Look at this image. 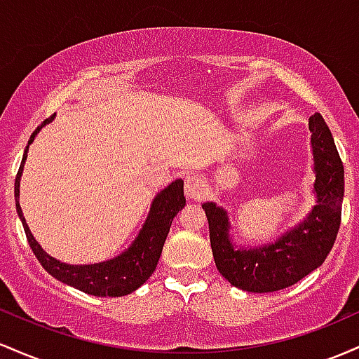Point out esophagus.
<instances>
[{"label": "esophagus", "instance_id": "34e87169", "mask_svg": "<svg viewBox=\"0 0 359 359\" xmlns=\"http://www.w3.org/2000/svg\"><path fill=\"white\" fill-rule=\"evenodd\" d=\"M184 193H187L188 198L191 200H200L201 196H203V180H201L196 172H188V175L184 176Z\"/></svg>", "mask_w": 359, "mask_h": 359}]
</instances>
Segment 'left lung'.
Wrapping results in <instances>:
<instances>
[{
	"instance_id": "1",
	"label": "left lung",
	"mask_w": 359,
	"mask_h": 359,
	"mask_svg": "<svg viewBox=\"0 0 359 359\" xmlns=\"http://www.w3.org/2000/svg\"><path fill=\"white\" fill-rule=\"evenodd\" d=\"M309 128L312 132L317 205L299 227L283 233L276 243L241 251L229 241L224 208L215 203L201 205L207 213L217 269L233 287L255 293L292 287L319 268L336 243L344 196V168L320 114L310 116Z\"/></svg>"
}]
</instances>
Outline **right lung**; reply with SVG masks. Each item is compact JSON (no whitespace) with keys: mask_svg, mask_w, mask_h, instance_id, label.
<instances>
[{"mask_svg":"<svg viewBox=\"0 0 359 359\" xmlns=\"http://www.w3.org/2000/svg\"><path fill=\"white\" fill-rule=\"evenodd\" d=\"M54 115L43 120L40 126L35 128L34 134L28 139L25 154H23L22 164L15 178V201H17V212L22 219L23 229H25V236L28 244H30L32 251L37 259L40 261L43 269L50 273L52 276L57 278L62 283L71 285V287L81 290L84 293H90L95 297H123L128 293L135 292L140 285L146 283L149 276L154 273L161 252H163L164 241H166L169 227H171L172 219L178 215V212L184 207L187 200H184L183 191V181L176 180L175 183L169 184L163 191L156 196L152 201L151 212L144 224L142 231L139 232V237L134 241V244L127 249L123 255L114 257L110 261L98 264H83V266H74V264L60 263L54 259L40 248L37 241L32 236L30 229L25 222V217L22 215V208L18 203V193H20V176L23 171V163L27 159L28 146L34 142L35 135L46 123L52 122Z\"/></svg>","mask_w":359,"mask_h":359,"instance_id":"1","label":"right lung"}]
</instances>
